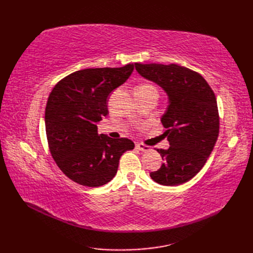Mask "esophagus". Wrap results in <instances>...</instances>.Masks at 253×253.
Returning a JSON list of instances; mask_svg holds the SVG:
<instances>
[{"instance_id": "1", "label": "esophagus", "mask_w": 253, "mask_h": 253, "mask_svg": "<svg viewBox=\"0 0 253 253\" xmlns=\"http://www.w3.org/2000/svg\"><path fill=\"white\" fill-rule=\"evenodd\" d=\"M136 148H137L138 150H140V151H143V152L150 151V147H149V146H146V144H143V143H137V144H136Z\"/></svg>"}]
</instances>
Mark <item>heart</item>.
Returning <instances> with one entry per match:
<instances>
[{"mask_svg": "<svg viewBox=\"0 0 253 253\" xmlns=\"http://www.w3.org/2000/svg\"><path fill=\"white\" fill-rule=\"evenodd\" d=\"M137 92H157L158 93V91L152 84H143L138 85V87L135 89V93Z\"/></svg>", "mask_w": 253, "mask_h": 253, "instance_id": "obj_1", "label": "heart"}]
</instances>
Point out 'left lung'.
<instances>
[{
    "mask_svg": "<svg viewBox=\"0 0 253 253\" xmlns=\"http://www.w3.org/2000/svg\"><path fill=\"white\" fill-rule=\"evenodd\" d=\"M142 77L158 84L169 103L162 122L169 148L158 149L164 160L151 178L163 186H178L195 177L213 151L219 131L215 94L200 74L177 64H135Z\"/></svg>",
    "mask_w": 253,
    "mask_h": 253,
    "instance_id": "obj_1",
    "label": "left lung"
}]
</instances>
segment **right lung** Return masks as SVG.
Returning <instances> with one entry per match:
<instances>
[{"mask_svg":"<svg viewBox=\"0 0 253 253\" xmlns=\"http://www.w3.org/2000/svg\"><path fill=\"white\" fill-rule=\"evenodd\" d=\"M133 64L123 67L85 68L60 80L45 106V131L56 165L69 179L87 187H100L117 173L124 152L135 148L130 139H112L98 133L106 116L107 98L126 82Z\"/></svg>","mask_w":253,"mask_h":253,"instance_id":"obj_1","label":"right lung"}]
</instances>
